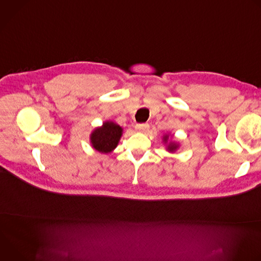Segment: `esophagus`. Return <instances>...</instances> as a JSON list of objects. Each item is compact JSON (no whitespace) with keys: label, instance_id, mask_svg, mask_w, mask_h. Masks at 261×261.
<instances>
[{"label":"esophagus","instance_id":"esophagus-1","mask_svg":"<svg viewBox=\"0 0 261 261\" xmlns=\"http://www.w3.org/2000/svg\"><path fill=\"white\" fill-rule=\"evenodd\" d=\"M135 129H136L137 132L144 133V132H146L148 130V125H146V124H138V125H136Z\"/></svg>","mask_w":261,"mask_h":261}]
</instances>
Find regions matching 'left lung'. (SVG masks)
<instances>
[{
	"mask_svg": "<svg viewBox=\"0 0 261 261\" xmlns=\"http://www.w3.org/2000/svg\"><path fill=\"white\" fill-rule=\"evenodd\" d=\"M173 135H171V137H172ZM170 137V138H171ZM162 141H163V143L165 144V146H166V151H168L169 153H175L177 150H178V147H179V143L177 142V141H175V140H169V133L168 134H164L163 135V138H162Z\"/></svg>",
	"mask_w": 261,
	"mask_h": 261,
	"instance_id": "obj_1",
	"label": "left lung"
}]
</instances>
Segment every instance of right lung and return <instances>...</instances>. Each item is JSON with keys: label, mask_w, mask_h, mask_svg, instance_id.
Here are the masks:
<instances>
[{"label": "right lung", "mask_w": 261, "mask_h": 261, "mask_svg": "<svg viewBox=\"0 0 261 261\" xmlns=\"http://www.w3.org/2000/svg\"><path fill=\"white\" fill-rule=\"evenodd\" d=\"M123 135V128L113 121H106L90 134V142L99 153L108 154L118 146Z\"/></svg>", "instance_id": "add662e5"}]
</instances>
